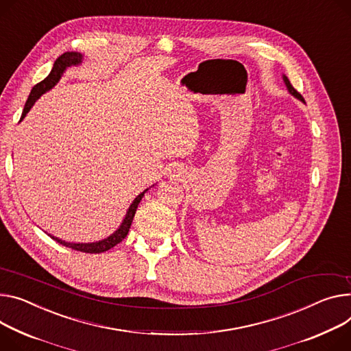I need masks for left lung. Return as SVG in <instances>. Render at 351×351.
I'll list each match as a JSON object with an SVG mask.
<instances>
[{
  "instance_id": "8db88e82",
  "label": "left lung",
  "mask_w": 351,
  "mask_h": 351,
  "mask_svg": "<svg viewBox=\"0 0 351 351\" xmlns=\"http://www.w3.org/2000/svg\"><path fill=\"white\" fill-rule=\"evenodd\" d=\"M282 78H284V83H285V86H287V88H288V91H289V94H292L295 98H298L300 101H302L304 104H305V99H304V97L296 91L293 87H292V84L289 83V80H288V77L287 75H282Z\"/></svg>"
}]
</instances>
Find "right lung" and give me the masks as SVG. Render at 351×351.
<instances>
[{"label": "right lung", "mask_w": 351, "mask_h": 351, "mask_svg": "<svg viewBox=\"0 0 351 351\" xmlns=\"http://www.w3.org/2000/svg\"><path fill=\"white\" fill-rule=\"evenodd\" d=\"M82 62H83V55H82V53H77V51H66V53H63L62 56H59L56 59L55 64H53V69L49 73V75L43 80V82L38 83L32 88V91H31V94L28 97V101H26V104H25V108H23V112H22L21 119H23L25 115L29 112V110L34 106V104L36 102V99L42 94H45L46 91H49L50 88H53L59 83V80L62 78V75H63V73L66 71L67 67L77 66V64H80ZM146 191L147 190H145L143 193H141L136 198L133 199V202L130 204V206H129V209H128V212L125 215V219L122 221L121 226L111 236H108L106 239H102L99 241H94V243H69V241H64V240L58 239V237L51 236V234H49V236L51 239H55L58 243H60V245H63L66 247H70L73 250H77V252H83V253H102V252L110 250L114 246H117L118 243H121V241L126 237V234L129 232V228L132 225L134 213H136L138 205L142 201V198H143Z\"/></svg>", "instance_id": "obj_1"}]
</instances>
